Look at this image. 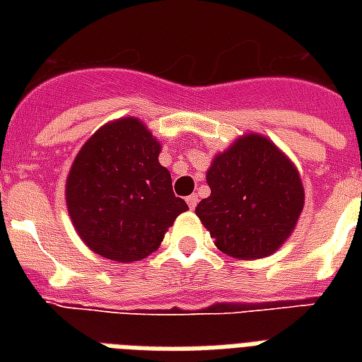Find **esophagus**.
Segmentation results:
<instances>
[{
	"mask_svg": "<svg viewBox=\"0 0 362 362\" xmlns=\"http://www.w3.org/2000/svg\"><path fill=\"white\" fill-rule=\"evenodd\" d=\"M186 203H187V206H189V209H195V206H197V203H199V197L197 195H195V193H193V195H189V197H186Z\"/></svg>",
	"mask_w": 362,
	"mask_h": 362,
	"instance_id": "1",
	"label": "esophagus"
}]
</instances>
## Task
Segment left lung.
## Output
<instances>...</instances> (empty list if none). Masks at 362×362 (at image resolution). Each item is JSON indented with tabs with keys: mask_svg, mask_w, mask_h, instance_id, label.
<instances>
[{
	"mask_svg": "<svg viewBox=\"0 0 362 362\" xmlns=\"http://www.w3.org/2000/svg\"><path fill=\"white\" fill-rule=\"evenodd\" d=\"M210 197L195 214L221 252L237 259L274 253L289 238L304 206L295 165L261 135L238 139L206 173Z\"/></svg>",
	"mask_w": 362,
	"mask_h": 362,
	"instance_id": "left-lung-1",
	"label": "left lung"
}]
</instances>
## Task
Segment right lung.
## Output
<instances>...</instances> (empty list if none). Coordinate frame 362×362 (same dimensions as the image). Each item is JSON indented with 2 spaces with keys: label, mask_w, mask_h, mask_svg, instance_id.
<instances>
[{
  "label": "right lung",
  "mask_w": 362,
  "mask_h": 362,
  "mask_svg": "<svg viewBox=\"0 0 362 362\" xmlns=\"http://www.w3.org/2000/svg\"><path fill=\"white\" fill-rule=\"evenodd\" d=\"M159 142L136 120L105 125L82 146L67 176V209L86 246L131 263L156 252L173 221L186 212L159 165Z\"/></svg>",
  "instance_id": "right-lung-1"
}]
</instances>
